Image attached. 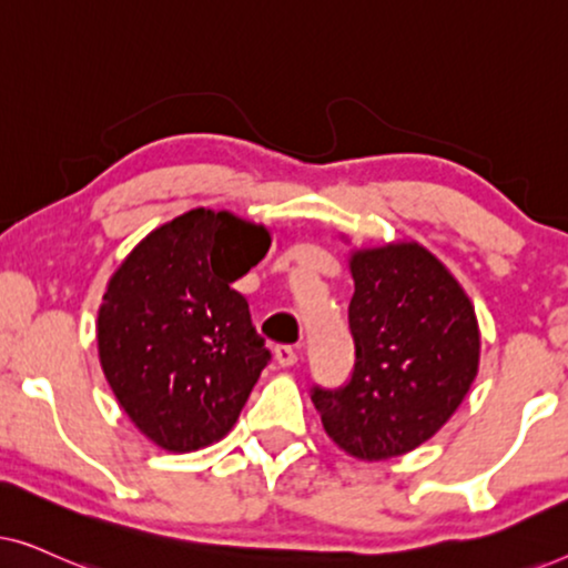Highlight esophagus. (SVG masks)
Listing matches in <instances>:
<instances>
[{"mask_svg": "<svg viewBox=\"0 0 568 568\" xmlns=\"http://www.w3.org/2000/svg\"><path fill=\"white\" fill-rule=\"evenodd\" d=\"M300 359V346H276L278 367H292Z\"/></svg>", "mask_w": 568, "mask_h": 568, "instance_id": "34e87169", "label": "esophagus"}]
</instances>
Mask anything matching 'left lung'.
Returning a JSON list of instances; mask_svg holds the SVG:
<instances>
[{"mask_svg": "<svg viewBox=\"0 0 568 568\" xmlns=\"http://www.w3.org/2000/svg\"><path fill=\"white\" fill-rule=\"evenodd\" d=\"M348 328L354 372L313 387L323 429L359 460H387L432 439L478 375L480 333L468 294L418 243L354 251Z\"/></svg>", "mask_w": 568, "mask_h": 568, "instance_id": "1", "label": "left lung"}]
</instances>
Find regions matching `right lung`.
Masks as SVG:
<instances>
[{
  "label": "right lung",
  "instance_id": "obj_1",
  "mask_svg": "<svg viewBox=\"0 0 568 568\" xmlns=\"http://www.w3.org/2000/svg\"><path fill=\"white\" fill-rule=\"evenodd\" d=\"M268 245L263 224L191 209L150 232L108 282L100 364L136 429L168 453L222 439L271 362L232 290Z\"/></svg>",
  "mask_w": 568,
  "mask_h": 568
}]
</instances>
